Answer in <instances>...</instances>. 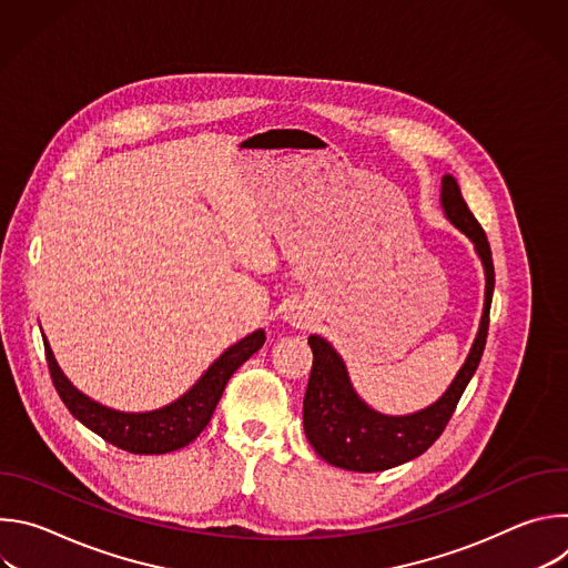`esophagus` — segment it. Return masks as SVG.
<instances>
[{"instance_id": "34e87169", "label": "esophagus", "mask_w": 568, "mask_h": 568, "mask_svg": "<svg viewBox=\"0 0 568 568\" xmlns=\"http://www.w3.org/2000/svg\"><path fill=\"white\" fill-rule=\"evenodd\" d=\"M285 318L292 323L294 328H307L310 326V316L301 307H292Z\"/></svg>"}]
</instances>
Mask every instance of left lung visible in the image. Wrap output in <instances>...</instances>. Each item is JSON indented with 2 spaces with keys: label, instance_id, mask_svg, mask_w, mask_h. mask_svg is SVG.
Returning <instances> with one entry per match:
<instances>
[{
  "label": "left lung",
  "instance_id": "obj_1",
  "mask_svg": "<svg viewBox=\"0 0 568 568\" xmlns=\"http://www.w3.org/2000/svg\"><path fill=\"white\" fill-rule=\"evenodd\" d=\"M440 204L445 217L471 240L485 272V301L474 344L465 364L434 404L416 414L386 416L368 407L357 395L348 368L333 344L318 335H310L307 344L314 359L303 397V429L314 452L335 467L351 471H382L425 454L445 432L465 386L476 373L490 326V303L495 292L493 252L485 231L467 209L458 182L452 175L443 178Z\"/></svg>",
  "mask_w": 568,
  "mask_h": 568
}]
</instances>
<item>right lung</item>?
Masks as SVG:
<instances>
[{
	"mask_svg": "<svg viewBox=\"0 0 568 568\" xmlns=\"http://www.w3.org/2000/svg\"><path fill=\"white\" fill-rule=\"evenodd\" d=\"M44 339V353L53 386L64 402L69 414L92 429L97 436L108 440L110 445L125 449L130 454H169L175 449L186 447L195 440L204 427L209 425L222 390L229 377L245 364L256 351L265 344V331H256L245 339L229 346L204 373L202 377L175 402L166 407L143 412V414H128L116 412L105 404L92 399L83 390H78L62 368L58 366L53 351Z\"/></svg>",
	"mask_w": 568,
	"mask_h": 568,
	"instance_id": "obj_1",
	"label": "right lung"
}]
</instances>
